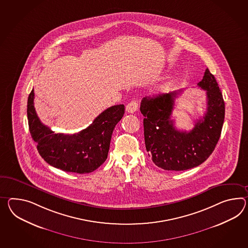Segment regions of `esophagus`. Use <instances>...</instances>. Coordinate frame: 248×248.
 I'll list each match as a JSON object with an SVG mask.
<instances>
[{"instance_id": "esophagus-1", "label": "esophagus", "mask_w": 248, "mask_h": 248, "mask_svg": "<svg viewBox=\"0 0 248 248\" xmlns=\"http://www.w3.org/2000/svg\"><path fill=\"white\" fill-rule=\"evenodd\" d=\"M125 109H126L128 113H134L135 111H137L138 110V102H137V100H132L131 102L128 103Z\"/></svg>"}]
</instances>
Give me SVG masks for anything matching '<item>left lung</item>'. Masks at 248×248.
Returning a JSON list of instances; mask_svg holds the SVG:
<instances>
[{
    "instance_id": "1",
    "label": "left lung",
    "mask_w": 248,
    "mask_h": 248,
    "mask_svg": "<svg viewBox=\"0 0 248 248\" xmlns=\"http://www.w3.org/2000/svg\"><path fill=\"white\" fill-rule=\"evenodd\" d=\"M197 85L207 91V111L190 132L178 131L171 120L175 97L182 91L141 100L146 150L158 168L175 171L193 169L203 163L217 145L225 117L223 97L209 69Z\"/></svg>"
}]
</instances>
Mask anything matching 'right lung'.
I'll return each instance as SVG.
<instances>
[{
    "mask_svg": "<svg viewBox=\"0 0 248 248\" xmlns=\"http://www.w3.org/2000/svg\"><path fill=\"white\" fill-rule=\"evenodd\" d=\"M34 90L28 98V120L31 137L40 156L49 165L65 172H93L108 158L112 133L124 114V106L110 107L91 125L74 134L55 133L39 120L34 107Z\"/></svg>",
    "mask_w": 248,
    "mask_h": 248,
    "instance_id": "obj_1",
    "label": "right lung"
}]
</instances>
